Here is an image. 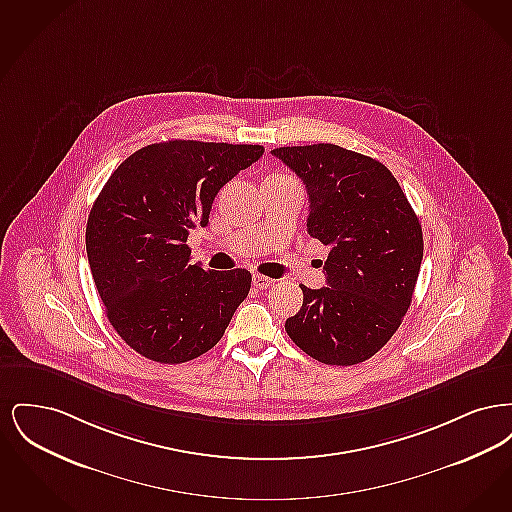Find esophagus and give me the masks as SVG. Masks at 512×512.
Here are the masks:
<instances>
[{
  "label": "esophagus",
  "mask_w": 512,
  "mask_h": 512,
  "mask_svg": "<svg viewBox=\"0 0 512 512\" xmlns=\"http://www.w3.org/2000/svg\"><path fill=\"white\" fill-rule=\"evenodd\" d=\"M272 284H274V280H272V278L263 276V274H253V286H255V288L265 290V288H270Z\"/></svg>",
  "instance_id": "34e87169"
}]
</instances>
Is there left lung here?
I'll return each instance as SVG.
<instances>
[{
	"label": "left lung",
	"mask_w": 512,
	"mask_h": 512,
	"mask_svg": "<svg viewBox=\"0 0 512 512\" xmlns=\"http://www.w3.org/2000/svg\"><path fill=\"white\" fill-rule=\"evenodd\" d=\"M309 195L307 232L330 247L326 284H301L303 305L286 332L324 365L363 363L399 328L422 263V228L380 161L334 144L276 147Z\"/></svg>",
	"instance_id": "obj_1"
}]
</instances>
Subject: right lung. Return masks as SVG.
Segmentation results:
<instances>
[{
  "instance_id": "right-lung-1",
  "label": "right lung",
  "mask_w": 512,
  "mask_h": 512,
  "mask_svg": "<svg viewBox=\"0 0 512 512\" xmlns=\"http://www.w3.org/2000/svg\"><path fill=\"white\" fill-rule=\"evenodd\" d=\"M263 146L169 140L132 153L90 211L86 251L105 315L136 353L178 365L219 343L251 274L192 265L190 230Z\"/></svg>"
}]
</instances>
